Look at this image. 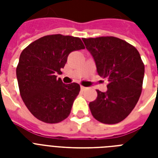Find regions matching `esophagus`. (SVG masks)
Returning <instances> with one entry per match:
<instances>
[{"label": "esophagus", "mask_w": 158, "mask_h": 158, "mask_svg": "<svg viewBox=\"0 0 158 158\" xmlns=\"http://www.w3.org/2000/svg\"><path fill=\"white\" fill-rule=\"evenodd\" d=\"M80 89H81L82 91H84V90H85V89H86V88H85V87H84V86H81V87H80Z\"/></svg>", "instance_id": "1"}]
</instances>
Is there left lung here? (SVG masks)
Wrapping results in <instances>:
<instances>
[{"label":"left lung","mask_w":158,"mask_h":158,"mask_svg":"<svg viewBox=\"0 0 158 158\" xmlns=\"http://www.w3.org/2000/svg\"><path fill=\"white\" fill-rule=\"evenodd\" d=\"M83 41L98 74L109 82L107 91L97 90L96 100L89 103L92 115L103 124L120 122L130 115L142 93L144 64L139 52L127 42L111 36Z\"/></svg>","instance_id":"left-lung-1"}]
</instances>
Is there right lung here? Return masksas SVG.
<instances>
[{
	"label": "right lung",
	"instance_id": "obj_1",
	"mask_svg": "<svg viewBox=\"0 0 158 158\" xmlns=\"http://www.w3.org/2000/svg\"><path fill=\"white\" fill-rule=\"evenodd\" d=\"M84 48L79 38L52 34L34 41L21 52L16 68L19 94L37 119L56 124L69 116L80 86L63 84L56 74H62L69 53Z\"/></svg>",
	"mask_w": 158,
	"mask_h": 158
}]
</instances>
